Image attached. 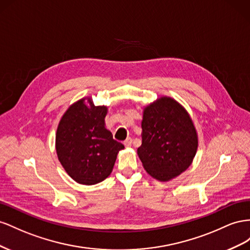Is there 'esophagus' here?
I'll return each mask as SVG.
<instances>
[{"mask_svg": "<svg viewBox=\"0 0 250 250\" xmlns=\"http://www.w3.org/2000/svg\"><path fill=\"white\" fill-rule=\"evenodd\" d=\"M132 142H133V139H132V138H126V139L125 140V142H124V145H125V146H126V147H130V146H132Z\"/></svg>", "mask_w": 250, "mask_h": 250, "instance_id": "1", "label": "esophagus"}]
</instances>
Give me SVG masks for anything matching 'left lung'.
<instances>
[{"label":"left lung","instance_id":"1","mask_svg":"<svg viewBox=\"0 0 250 250\" xmlns=\"http://www.w3.org/2000/svg\"><path fill=\"white\" fill-rule=\"evenodd\" d=\"M141 127L142 145L137 153L152 177L167 181L190 166L198 138L182 105L169 97H161L145 109Z\"/></svg>","mask_w":250,"mask_h":250}]
</instances>
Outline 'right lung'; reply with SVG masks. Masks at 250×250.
<instances>
[{
	"instance_id": "right-lung-1",
	"label": "right lung",
	"mask_w": 250,
	"mask_h": 250,
	"mask_svg": "<svg viewBox=\"0 0 250 250\" xmlns=\"http://www.w3.org/2000/svg\"><path fill=\"white\" fill-rule=\"evenodd\" d=\"M90 106L81 99L63 114L56 132V152L62 166L76 182L93 185L104 181L125 146L104 127L106 106Z\"/></svg>"
}]
</instances>
